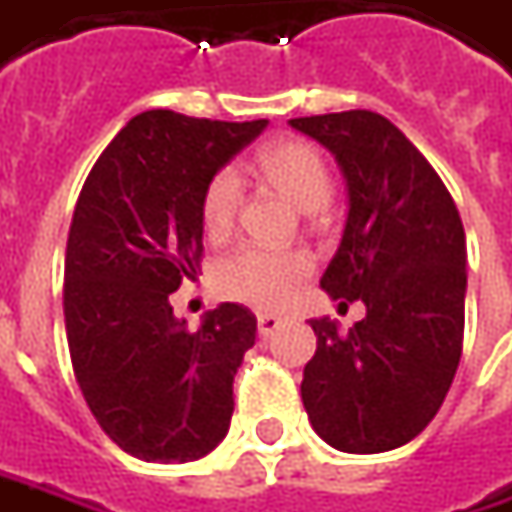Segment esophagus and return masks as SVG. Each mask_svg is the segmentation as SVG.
<instances>
[{
	"label": "esophagus",
	"mask_w": 512,
	"mask_h": 512,
	"mask_svg": "<svg viewBox=\"0 0 512 512\" xmlns=\"http://www.w3.org/2000/svg\"><path fill=\"white\" fill-rule=\"evenodd\" d=\"M280 323H283V318L272 315V312H263V315H257V332H260V335H272Z\"/></svg>",
	"instance_id": "1"
}]
</instances>
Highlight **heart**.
Masks as SVG:
<instances>
[{
  "instance_id": "heart-1",
  "label": "heart",
  "mask_w": 512,
  "mask_h": 512,
  "mask_svg": "<svg viewBox=\"0 0 512 512\" xmlns=\"http://www.w3.org/2000/svg\"><path fill=\"white\" fill-rule=\"evenodd\" d=\"M257 174L283 191L303 212H318L332 197V171L321 151L306 140H280L257 154ZM243 203V180L234 168H220L209 180L200 200V223L212 240L232 232ZM312 275V257L300 249H260L240 246L226 255L214 269V283L229 300L280 309L295 295L300 280Z\"/></svg>"
}]
</instances>
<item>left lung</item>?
I'll list each match as a JSON object with an SVG mask.
<instances>
[{
    "instance_id": "1",
    "label": "left lung",
    "mask_w": 512,
    "mask_h": 512,
    "mask_svg": "<svg viewBox=\"0 0 512 512\" xmlns=\"http://www.w3.org/2000/svg\"><path fill=\"white\" fill-rule=\"evenodd\" d=\"M329 148L346 177L344 237L321 286L364 300L349 332L315 318L318 349L300 398L312 430L341 453H387L435 418L464 341L467 240L427 157L375 111L289 120Z\"/></svg>"
}]
</instances>
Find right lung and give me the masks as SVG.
<instances>
[{"label":"right lung","mask_w":512,"mask_h":512,"mask_svg":"<svg viewBox=\"0 0 512 512\" xmlns=\"http://www.w3.org/2000/svg\"><path fill=\"white\" fill-rule=\"evenodd\" d=\"M266 125L143 111L79 191L62 292L71 364L88 410L134 458L194 461L229 433L257 318L220 303L189 329L168 298L200 269L209 180Z\"/></svg>","instance_id":"add662e5"}]
</instances>
